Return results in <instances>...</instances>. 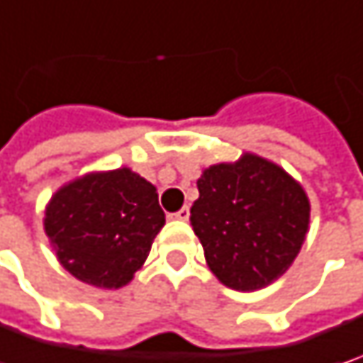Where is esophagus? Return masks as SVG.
Returning <instances> with one entry per match:
<instances>
[{
  "instance_id": "esophagus-1",
  "label": "esophagus",
  "mask_w": 363,
  "mask_h": 363,
  "mask_svg": "<svg viewBox=\"0 0 363 363\" xmlns=\"http://www.w3.org/2000/svg\"><path fill=\"white\" fill-rule=\"evenodd\" d=\"M189 216H191V210L184 206V208H181L179 212H174V214H170V218L172 220H189Z\"/></svg>"
}]
</instances>
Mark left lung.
Listing matches in <instances>:
<instances>
[{"mask_svg": "<svg viewBox=\"0 0 363 363\" xmlns=\"http://www.w3.org/2000/svg\"><path fill=\"white\" fill-rule=\"evenodd\" d=\"M191 224L218 280L257 291L282 277L306 241L310 201L280 166L245 153L216 164L197 181Z\"/></svg>", "mask_w": 363, "mask_h": 363, "instance_id": "left-lung-1", "label": "left lung"}]
</instances>
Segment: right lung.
Returning a JSON list of instances; mask_svg holds the SVG:
<instances>
[{
	"instance_id": "right-lung-1",
	"label": "right lung",
	"mask_w": 363,
	"mask_h": 363,
	"mask_svg": "<svg viewBox=\"0 0 363 363\" xmlns=\"http://www.w3.org/2000/svg\"><path fill=\"white\" fill-rule=\"evenodd\" d=\"M164 224L155 186L128 168L64 184L45 210V233L60 264L99 289L130 282Z\"/></svg>"
}]
</instances>
